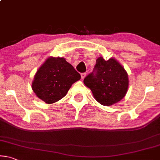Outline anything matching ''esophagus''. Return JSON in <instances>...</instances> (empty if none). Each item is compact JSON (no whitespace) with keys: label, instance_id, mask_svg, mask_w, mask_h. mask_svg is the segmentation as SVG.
I'll return each mask as SVG.
<instances>
[{"label":"esophagus","instance_id":"esophagus-1","mask_svg":"<svg viewBox=\"0 0 160 160\" xmlns=\"http://www.w3.org/2000/svg\"><path fill=\"white\" fill-rule=\"evenodd\" d=\"M86 73H82L81 74V78L82 79V80H83V79L86 78Z\"/></svg>","mask_w":160,"mask_h":160}]
</instances>
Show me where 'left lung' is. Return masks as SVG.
<instances>
[{
    "instance_id": "8db88e82",
    "label": "left lung",
    "mask_w": 160,
    "mask_h": 160,
    "mask_svg": "<svg viewBox=\"0 0 160 160\" xmlns=\"http://www.w3.org/2000/svg\"><path fill=\"white\" fill-rule=\"evenodd\" d=\"M92 91L94 99L104 106H110L121 101L128 91V74L114 58L106 61L99 57L94 70L83 80Z\"/></svg>"
}]
</instances>
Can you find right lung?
I'll list each match as a JSON object with an SVG mask.
<instances>
[{
  "instance_id": "obj_1",
  "label": "right lung",
  "mask_w": 160,
  "mask_h": 160,
  "mask_svg": "<svg viewBox=\"0 0 160 160\" xmlns=\"http://www.w3.org/2000/svg\"><path fill=\"white\" fill-rule=\"evenodd\" d=\"M80 74L64 58L49 57L39 68L32 82V89L38 98L52 104L64 97Z\"/></svg>"
}]
</instances>
